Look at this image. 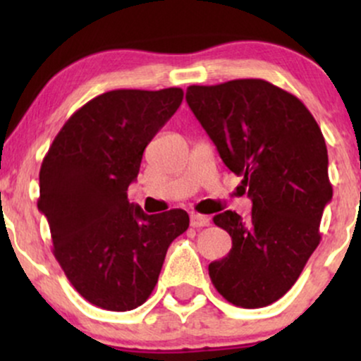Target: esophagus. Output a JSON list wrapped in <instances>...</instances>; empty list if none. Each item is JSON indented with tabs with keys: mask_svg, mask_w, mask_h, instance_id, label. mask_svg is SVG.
I'll list each match as a JSON object with an SVG mask.
<instances>
[{
	"mask_svg": "<svg viewBox=\"0 0 361 361\" xmlns=\"http://www.w3.org/2000/svg\"><path fill=\"white\" fill-rule=\"evenodd\" d=\"M190 224H192V227H207L210 224V219L207 215L192 214L190 215Z\"/></svg>",
	"mask_w": 361,
	"mask_h": 361,
	"instance_id": "esophagus-1",
	"label": "esophagus"
}]
</instances>
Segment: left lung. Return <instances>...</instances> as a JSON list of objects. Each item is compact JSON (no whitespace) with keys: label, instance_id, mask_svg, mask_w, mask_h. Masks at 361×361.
<instances>
[{"label":"left lung","instance_id":"left-lung-1","mask_svg":"<svg viewBox=\"0 0 361 361\" xmlns=\"http://www.w3.org/2000/svg\"><path fill=\"white\" fill-rule=\"evenodd\" d=\"M186 102L252 202L250 217L233 210L214 217L233 247L209 264L210 280L231 304L270 305L321 241L319 224L333 198L321 128L299 98L264 80L193 85Z\"/></svg>","mask_w":361,"mask_h":361}]
</instances>
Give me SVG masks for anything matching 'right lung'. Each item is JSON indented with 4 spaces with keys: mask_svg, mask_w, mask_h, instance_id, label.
Instances as JSON below:
<instances>
[{
    "mask_svg": "<svg viewBox=\"0 0 361 361\" xmlns=\"http://www.w3.org/2000/svg\"><path fill=\"white\" fill-rule=\"evenodd\" d=\"M183 102V90H114L69 117L40 166L37 207L54 256L97 307L126 312L149 299L164 256L190 226L185 210L147 215L128 202L144 149Z\"/></svg>",
    "mask_w": 361,
    "mask_h": 361,
    "instance_id": "right-lung-1",
    "label": "right lung"
}]
</instances>
